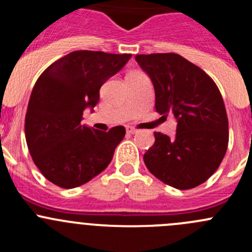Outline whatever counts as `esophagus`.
Returning a JSON list of instances; mask_svg holds the SVG:
<instances>
[{
  "label": "esophagus",
  "instance_id": "1",
  "mask_svg": "<svg viewBox=\"0 0 252 252\" xmlns=\"http://www.w3.org/2000/svg\"><path fill=\"white\" fill-rule=\"evenodd\" d=\"M136 129L135 128H133V126H126V133H129V134H135L136 133Z\"/></svg>",
  "mask_w": 252,
  "mask_h": 252
}]
</instances>
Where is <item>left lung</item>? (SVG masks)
<instances>
[{"label": "left lung", "instance_id": "1", "mask_svg": "<svg viewBox=\"0 0 252 252\" xmlns=\"http://www.w3.org/2000/svg\"><path fill=\"white\" fill-rule=\"evenodd\" d=\"M155 89V108L177 119L169 138L155 133V144L144 162L157 179L175 189H192L220 167L227 152L229 133L222 95L207 74L177 53L136 55Z\"/></svg>", "mask_w": 252, "mask_h": 252}]
</instances>
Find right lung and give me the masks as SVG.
Masks as SVG:
<instances>
[{
    "mask_svg": "<svg viewBox=\"0 0 252 252\" xmlns=\"http://www.w3.org/2000/svg\"><path fill=\"white\" fill-rule=\"evenodd\" d=\"M131 55L74 51L40 75L25 116V139L42 175L64 189L80 187L110 164L123 140L122 126L108 131L81 124L83 112L100 100V88Z\"/></svg>",
    "mask_w": 252,
    "mask_h": 252,
    "instance_id": "right-lung-1",
    "label": "right lung"
}]
</instances>
